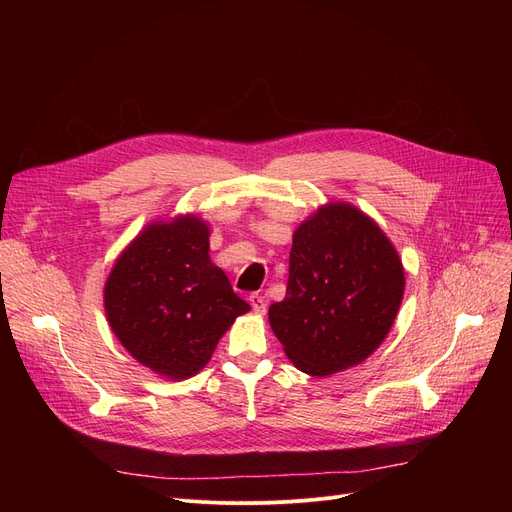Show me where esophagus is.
Masks as SVG:
<instances>
[{"label": "esophagus", "mask_w": 512, "mask_h": 512, "mask_svg": "<svg viewBox=\"0 0 512 512\" xmlns=\"http://www.w3.org/2000/svg\"><path fill=\"white\" fill-rule=\"evenodd\" d=\"M249 303H251V307H253L255 313H265V299L261 297V294L253 292L251 297H249Z\"/></svg>", "instance_id": "esophagus-1"}]
</instances>
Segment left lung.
<instances>
[{
    "instance_id": "obj_1",
    "label": "left lung",
    "mask_w": 512,
    "mask_h": 512,
    "mask_svg": "<svg viewBox=\"0 0 512 512\" xmlns=\"http://www.w3.org/2000/svg\"><path fill=\"white\" fill-rule=\"evenodd\" d=\"M286 297L270 324L301 371L324 375L359 365L390 332L405 272L392 242L346 203L321 207L292 236Z\"/></svg>"
}]
</instances>
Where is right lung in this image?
I'll return each mask as SVG.
<instances>
[{"mask_svg": "<svg viewBox=\"0 0 512 512\" xmlns=\"http://www.w3.org/2000/svg\"><path fill=\"white\" fill-rule=\"evenodd\" d=\"M249 309L209 261V230L193 215L145 228L105 282V313L118 340L172 380L201 371L232 321Z\"/></svg>", "mask_w": 512, "mask_h": 512, "instance_id": "1", "label": "right lung"}]
</instances>
